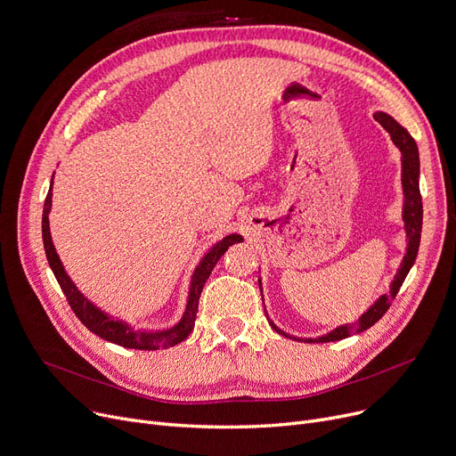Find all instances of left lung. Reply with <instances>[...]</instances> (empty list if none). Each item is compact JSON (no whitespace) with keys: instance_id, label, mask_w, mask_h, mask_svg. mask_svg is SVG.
<instances>
[{"instance_id":"1","label":"left lung","mask_w":456,"mask_h":456,"mask_svg":"<svg viewBox=\"0 0 456 456\" xmlns=\"http://www.w3.org/2000/svg\"><path fill=\"white\" fill-rule=\"evenodd\" d=\"M373 118L377 122L385 127L390 133L392 142L397 146V150L401 151V184H403V222H404V232H406V253L401 260V268L397 270L392 284H390V292L382 294L366 313L358 318V322L354 323H347V325H340L337 329H332L330 332L323 334V337L318 338H296L290 337L289 332H284L282 329H279L270 318V325L272 329H275L279 334L286 338H294V340H303L308 344H318V342H337L342 338L351 337V334L362 332L366 329H370L371 325H375L382 314L387 313L390 308L394 297L397 296L401 284L404 281V277L409 275L411 268L414 266V260L418 256V249H419V240H421V222H423V205H421V194H419V153H418V146L414 138L409 134L403 126H399L395 119L387 114V112H375ZM260 286V281H258ZM262 294V289H260Z\"/></svg>"}]
</instances>
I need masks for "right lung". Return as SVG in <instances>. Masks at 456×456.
<instances>
[{
    "label": "right lung",
    "instance_id": "obj_1",
    "mask_svg": "<svg viewBox=\"0 0 456 456\" xmlns=\"http://www.w3.org/2000/svg\"><path fill=\"white\" fill-rule=\"evenodd\" d=\"M53 184V179H52ZM52 188L47 191L45 201H44V212H42V240H44V251L47 256V262H50V268L53 270V275L57 279V282L61 284V289L74 310L76 316L81 320V323L92 330L94 334H98L100 338L118 344L127 349H140V351H157L160 347H172L181 344L188 334L194 329L196 323V314H198V306H200V296L203 286L212 272V268L216 266V262L220 260V256L227 251L229 246H232L234 242H242L240 234H229L225 236L224 240H220L218 244H214L208 253H205V256L201 258V262L198 265V268L194 270V275L190 279V289H188V299H186V308L183 313V318L170 329H162V330H134L131 329V325L114 320L110 316H107L102 308L95 306L94 303H90L79 290L77 286L74 284L68 277V273L64 272L62 262L55 251V246L52 242V232H50V210H52Z\"/></svg>",
    "mask_w": 456,
    "mask_h": 456
}]
</instances>
